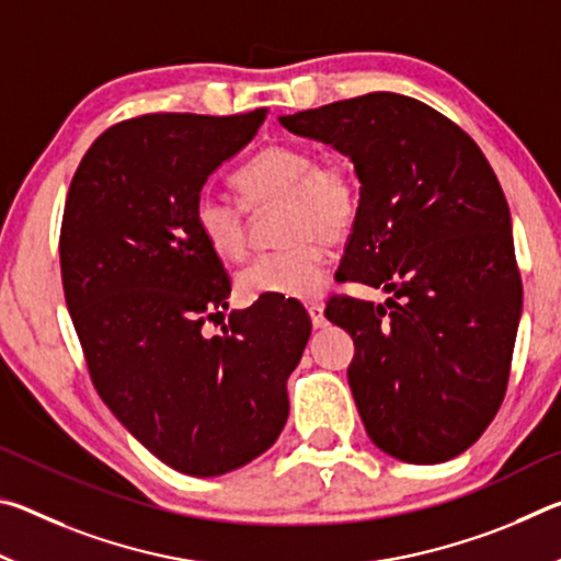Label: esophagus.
<instances>
[{
  "label": "esophagus",
  "instance_id": "1",
  "mask_svg": "<svg viewBox=\"0 0 561 561\" xmlns=\"http://www.w3.org/2000/svg\"><path fill=\"white\" fill-rule=\"evenodd\" d=\"M307 311H309V317H311V327H314V329H324L327 327L324 309H321L319 304H309Z\"/></svg>",
  "mask_w": 561,
  "mask_h": 561
}]
</instances>
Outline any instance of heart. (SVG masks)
<instances>
[{
	"instance_id": "obj_1",
	"label": "heart",
	"mask_w": 561,
	"mask_h": 561,
	"mask_svg": "<svg viewBox=\"0 0 561 561\" xmlns=\"http://www.w3.org/2000/svg\"><path fill=\"white\" fill-rule=\"evenodd\" d=\"M240 201L250 213L282 205L279 250L262 254L237 277L242 299H311L324 289L331 250L344 242L360 210V183L348 160L317 158L307 146L274 144L262 148L232 175ZM201 240L220 260L234 262L247 250L244 210L205 190L193 207Z\"/></svg>"
}]
</instances>
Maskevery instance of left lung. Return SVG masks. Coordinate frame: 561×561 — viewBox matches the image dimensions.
<instances>
[{"label":"left lung","mask_w":561,"mask_h":561,"mask_svg":"<svg viewBox=\"0 0 561 561\" xmlns=\"http://www.w3.org/2000/svg\"><path fill=\"white\" fill-rule=\"evenodd\" d=\"M279 123L351 158L360 183L339 272L391 297H336L324 314L354 339L348 386L368 438L403 462L455 458L505 398L522 314L510 207L488 158L443 113L401 93Z\"/></svg>","instance_id":"obj_1"}]
</instances>
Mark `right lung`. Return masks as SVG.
<instances>
[{
	"label": "right lung",
	"instance_id": "add662e5",
	"mask_svg": "<svg viewBox=\"0 0 561 561\" xmlns=\"http://www.w3.org/2000/svg\"><path fill=\"white\" fill-rule=\"evenodd\" d=\"M264 118L267 108L116 123L83 156L64 207V297L91 381L133 438L193 478L272 448L311 334L289 299H257L232 311L222 336L203 334L232 284L197 234L193 207Z\"/></svg>",
	"mask_w": 561,
	"mask_h": 561
}]
</instances>
